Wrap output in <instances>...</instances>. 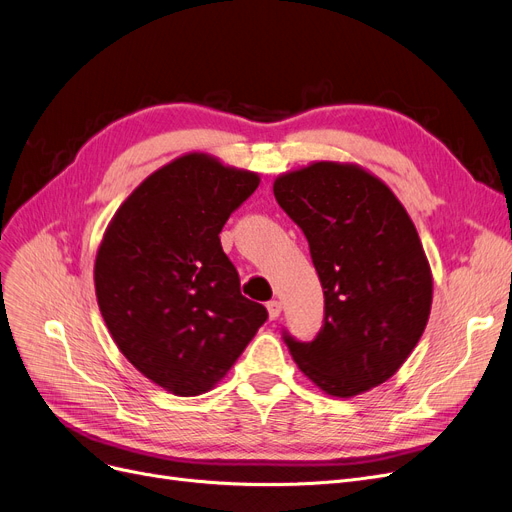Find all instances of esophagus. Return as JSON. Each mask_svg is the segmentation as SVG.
<instances>
[{
  "mask_svg": "<svg viewBox=\"0 0 512 512\" xmlns=\"http://www.w3.org/2000/svg\"><path fill=\"white\" fill-rule=\"evenodd\" d=\"M267 311H269V319L275 321V319L281 315V302H279V300L267 302Z\"/></svg>",
  "mask_w": 512,
  "mask_h": 512,
  "instance_id": "obj_1",
  "label": "esophagus"
}]
</instances>
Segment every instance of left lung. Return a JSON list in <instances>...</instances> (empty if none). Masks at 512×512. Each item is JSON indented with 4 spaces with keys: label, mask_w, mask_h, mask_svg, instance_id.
Masks as SVG:
<instances>
[{
    "label": "left lung",
    "mask_w": 512,
    "mask_h": 512,
    "mask_svg": "<svg viewBox=\"0 0 512 512\" xmlns=\"http://www.w3.org/2000/svg\"><path fill=\"white\" fill-rule=\"evenodd\" d=\"M273 193L309 241L325 296L313 342L285 336L298 370L349 399L386 382L412 355L433 304V273L410 214L357 163L313 161Z\"/></svg>",
    "instance_id": "left-lung-1"
}]
</instances>
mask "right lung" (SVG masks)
Instances as JSON below:
<instances>
[{
    "label": "right lung",
    "instance_id": "obj_1",
    "mask_svg": "<svg viewBox=\"0 0 512 512\" xmlns=\"http://www.w3.org/2000/svg\"><path fill=\"white\" fill-rule=\"evenodd\" d=\"M258 185L256 172L185 153L142 180L102 235L100 315L124 357L172 395L208 393L269 317L241 296L218 237Z\"/></svg>",
    "mask_w": 512,
    "mask_h": 512
}]
</instances>
